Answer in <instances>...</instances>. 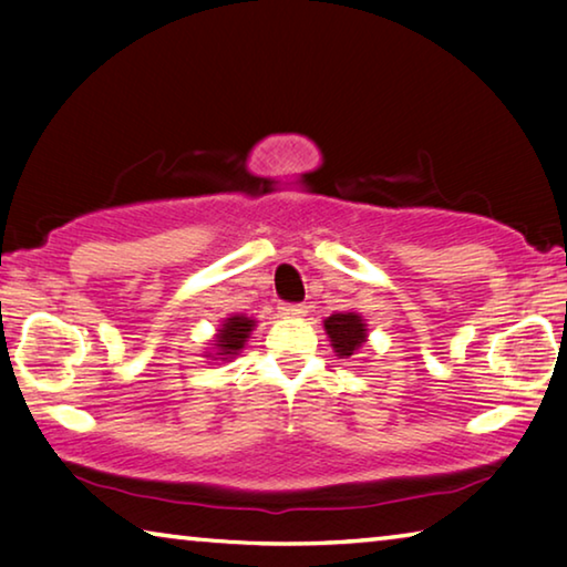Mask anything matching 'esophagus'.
Listing matches in <instances>:
<instances>
[{"label": "esophagus", "instance_id": "1", "mask_svg": "<svg viewBox=\"0 0 567 567\" xmlns=\"http://www.w3.org/2000/svg\"><path fill=\"white\" fill-rule=\"evenodd\" d=\"M277 310H280L282 318H302V315L307 312V307L302 302H280Z\"/></svg>", "mask_w": 567, "mask_h": 567}]
</instances>
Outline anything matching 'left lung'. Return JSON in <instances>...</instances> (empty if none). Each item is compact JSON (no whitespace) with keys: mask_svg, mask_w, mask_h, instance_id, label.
<instances>
[{"mask_svg":"<svg viewBox=\"0 0 567 567\" xmlns=\"http://www.w3.org/2000/svg\"><path fill=\"white\" fill-rule=\"evenodd\" d=\"M324 330H328L332 348L340 358H352V352L360 348L364 342V322L360 320V315L354 312H338L332 318L324 320Z\"/></svg>","mask_w":567,"mask_h":567,"instance_id":"left-lung-1","label":"left lung"}]
</instances>
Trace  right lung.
Instances as JSON below:
<instances>
[{
  "label": "right lung",
  "mask_w": 567,
  "mask_h": 567,
  "mask_svg": "<svg viewBox=\"0 0 567 567\" xmlns=\"http://www.w3.org/2000/svg\"><path fill=\"white\" fill-rule=\"evenodd\" d=\"M252 328H255V322L249 320V318H243V315L227 318L225 324H223V330H219L217 340H215L217 342V350H223V352H217V354H225V360L233 358V354H237L239 350H243V344L249 338V330H252Z\"/></svg>",
  "instance_id": "add662e5"
}]
</instances>
